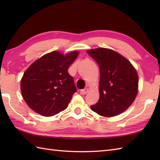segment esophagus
I'll return each mask as SVG.
<instances>
[{"instance_id": "esophagus-1", "label": "esophagus", "mask_w": 160, "mask_h": 160, "mask_svg": "<svg viewBox=\"0 0 160 160\" xmlns=\"http://www.w3.org/2000/svg\"><path fill=\"white\" fill-rule=\"evenodd\" d=\"M87 91H88V89H87V88H85V89L80 90V94L85 95L87 93Z\"/></svg>"}]
</instances>
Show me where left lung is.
Returning <instances> with one entry per match:
<instances>
[{"label": "left lung", "instance_id": "1", "mask_svg": "<svg viewBox=\"0 0 160 160\" xmlns=\"http://www.w3.org/2000/svg\"><path fill=\"white\" fill-rule=\"evenodd\" d=\"M100 67V98L91 110L102 116L123 113L133 102L138 91V76L129 61L109 49L87 51Z\"/></svg>", "mask_w": 160, "mask_h": 160}]
</instances>
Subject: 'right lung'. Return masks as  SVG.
<instances>
[{"label":"right lung","mask_w":160,"mask_h":160,"mask_svg":"<svg viewBox=\"0 0 160 160\" xmlns=\"http://www.w3.org/2000/svg\"><path fill=\"white\" fill-rule=\"evenodd\" d=\"M78 52L64 56L54 51L36 60L23 74L20 89L24 100L36 113L53 116L68 107L77 89L68 69Z\"/></svg>","instance_id":"obj_1"}]
</instances>
